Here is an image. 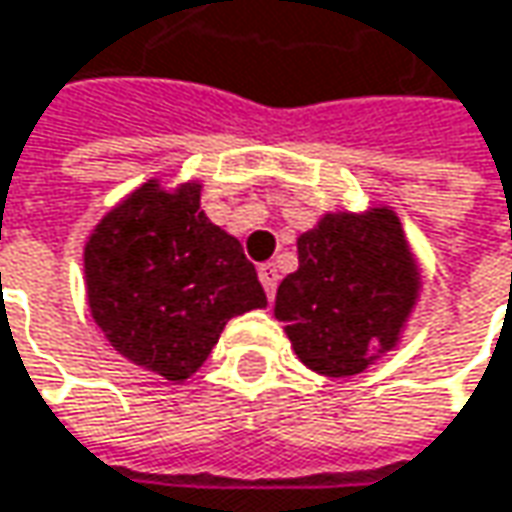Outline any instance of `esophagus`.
Returning <instances> with one entry per match:
<instances>
[{
	"mask_svg": "<svg viewBox=\"0 0 512 512\" xmlns=\"http://www.w3.org/2000/svg\"><path fill=\"white\" fill-rule=\"evenodd\" d=\"M257 278H260V284H263V289H266V295L272 298V295H275V289H278V281H281V275H278L275 263H263V266L257 269Z\"/></svg>",
	"mask_w": 512,
	"mask_h": 512,
	"instance_id": "esophagus-1",
	"label": "esophagus"
}]
</instances>
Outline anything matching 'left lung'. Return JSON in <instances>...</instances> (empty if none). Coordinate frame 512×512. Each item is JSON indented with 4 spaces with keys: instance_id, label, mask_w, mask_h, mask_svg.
Segmentation results:
<instances>
[{
    "instance_id": "8db88e82",
    "label": "left lung",
    "mask_w": 512,
    "mask_h": 512,
    "mask_svg": "<svg viewBox=\"0 0 512 512\" xmlns=\"http://www.w3.org/2000/svg\"><path fill=\"white\" fill-rule=\"evenodd\" d=\"M420 266L388 205L324 214L298 237V269L278 286L275 318L321 376H356L394 350L420 298Z\"/></svg>"
}]
</instances>
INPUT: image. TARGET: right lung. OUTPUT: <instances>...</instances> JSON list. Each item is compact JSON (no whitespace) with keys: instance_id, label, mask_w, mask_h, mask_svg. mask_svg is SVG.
Here are the masks:
<instances>
[{"instance_id":"add662e5","label":"right lung","mask_w":512,"mask_h":512,"mask_svg":"<svg viewBox=\"0 0 512 512\" xmlns=\"http://www.w3.org/2000/svg\"><path fill=\"white\" fill-rule=\"evenodd\" d=\"M199 191V182L167 191L147 179L83 249L95 324L124 359L170 382L199 371L228 318L266 307L240 240L205 217Z\"/></svg>"}]
</instances>
